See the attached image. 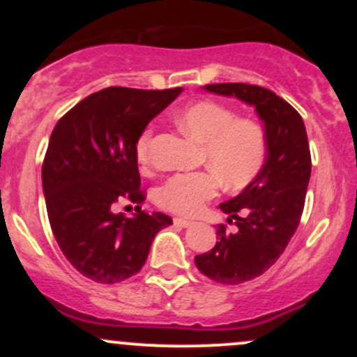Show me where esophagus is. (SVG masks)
<instances>
[{
	"label": "esophagus",
	"mask_w": 357,
	"mask_h": 357,
	"mask_svg": "<svg viewBox=\"0 0 357 357\" xmlns=\"http://www.w3.org/2000/svg\"><path fill=\"white\" fill-rule=\"evenodd\" d=\"M192 223H195V221H191V220H186V218H174V225H179V227H183V228H188V227H191Z\"/></svg>",
	"instance_id": "esophagus-1"
}]
</instances>
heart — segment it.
Here are the masks:
<instances>
[{
    "mask_svg": "<svg viewBox=\"0 0 357 357\" xmlns=\"http://www.w3.org/2000/svg\"><path fill=\"white\" fill-rule=\"evenodd\" d=\"M188 136L203 144V161L211 171L181 173L167 178L155 191L158 203L179 215H196L220 191V179L227 188L247 186L264 167L267 139L257 122L236 119V114L216 102H196L178 116ZM139 165L151 161V130L136 144Z\"/></svg>",
    "mask_w": 357,
    "mask_h": 357,
    "instance_id": "obj_1",
    "label": "heart"
}]
</instances>
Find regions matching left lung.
<instances>
[{
  "mask_svg": "<svg viewBox=\"0 0 357 357\" xmlns=\"http://www.w3.org/2000/svg\"><path fill=\"white\" fill-rule=\"evenodd\" d=\"M203 89L252 105L264 122L267 139V158L260 173L240 195L220 204L238 230L230 233L220 225L215 247L195 258L203 275L238 285L267 272L297 230L312 167L309 141L297 110L272 90L248 84H213Z\"/></svg>",
  "mask_w": 357,
  "mask_h": 357,
  "instance_id": "1",
  "label": "left lung"
}]
</instances>
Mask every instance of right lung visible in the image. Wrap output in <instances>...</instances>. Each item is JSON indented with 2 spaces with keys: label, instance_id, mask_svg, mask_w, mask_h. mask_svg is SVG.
Returning a JSON list of instances; mask_svg holds the SVG:
<instances>
[{
  "label": "right lung",
  "instance_id": "add662e5",
  "mask_svg": "<svg viewBox=\"0 0 357 357\" xmlns=\"http://www.w3.org/2000/svg\"><path fill=\"white\" fill-rule=\"evenodd\" d=\"M181 87H109L79 102L56 122L42 167L48 220L56 243L82 275L117 284L146 264L151 243L173 220L141 206L130 218L117 202L141 204L136 144Z\"/></svg>",
  "mask_w": 357,
  "mask_h": 357
}]
</instances>
